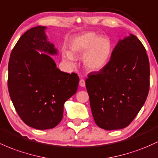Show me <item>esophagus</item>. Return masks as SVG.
<instances>
[{"label": "esophagus", "instance_id": "esophagus-1", "mask_svg": "<svg viewBox=\"0 0 158 158\" xmlns=\"http://www.w3.org/2000/svg\"><path fill=\"white\" fill-rule=\"evenodd\" d=\"M79 85L81 87H85V82L84 79H80V81H79Z\"/></svg>", "mask_w": 158, "mask_h": 158}]
</instances>
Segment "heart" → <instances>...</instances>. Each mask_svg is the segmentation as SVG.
I'll use <instances>...</instances> for the list:
<instances>
[{
  "label": "heart",
  "instance_id": "1",
  "mask_svg": "<svg viewBox=\"0 0 158 158\" xmlns=\"http://www.w3.org/2000/svg\"><path fill=\"white\" fill-rule=\"evenodd\" d=\"M70 52H62V58L73 64L75 57L82 58L84 67L88 70L96 72L108 64L112 52V42L108 37L98 36L94 32H86L76 37L70 43Z\"/></svg>",
  "mask_w": 158,
  "mask_h": 158
}]
</instances>
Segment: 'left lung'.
<instances>
[{"mask_svg": "<svg viewBox=\"0 0 158 158\" xmlns=\"http://www.w3.org/2000/svg\"><path fill=\"white\" fill-rule=\"evenodd\" d=\"M150 67L146 50L135 35L119 40L110 60L85 80L95 123L107 131L127 127L146 100Z\"/></svg>", "mask_w": 158, "mask_h": 158, "instance_id": "left-lung-1", "label": "left lung"}]
</instances>
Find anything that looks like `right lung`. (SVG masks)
<instances>
[{
    "mask_svg": "<svg viewBox=\"0 0 158 158\" xmlns=\"http://www.w3.org/2000/svg\"><path fill=\"white\" fill-rule=\"evenodd\" d=\"M46 28L37 26L26 31L12 50L8 64V90L13 106L27 125L38 130L59 124L64 104L77 91L79 82L75 73L57 67L49 55H57L58 50L48 41Z\"/></svg>",
    "mask_w": 158,
    "mask_h": 158,
    "instance_id": "1",
    "label": "right lung"
}]
</instances>
